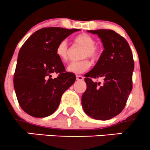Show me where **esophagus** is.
<instances>
[{
	"label": "esophagus",
	"mask_w": 150,
	"mask_h": 150,
	"mask_svg": "<svg viewBox=\"0 0 150 150\" xmlns=\"http://www.w3.org/2000/svg\"><path fill=\"white\" fill-rule=\"evenodd\" d=\"M76 80L78 81H82V80H84V78L82 75H76Z\"/></svg>",
	"instance_id": "obj_1"
}]
</instances>
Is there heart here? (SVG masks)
Listing matches in <instances>:
<instances>
[{
    "mask_svg": "<svg viewBox=\"0 0 150 150\" xmlns=\"http://www.w3.org/2000/svg\"><path fill=\"white\" fill-rule=\"evenodd\" d=\"M73 41L75 45L83 47L84 49L82 51L81 58L85 59L71 62L67 67V71L72 73L80 74L88 70L91 66V61L86 57H90L93 61L97 60L100 57V48L95 45L96 41L94 38L86 33H82L75 36ZM55 53L62 62H66L68 59L69 46L65 40L61 41L58 44Z\"/></svg>",
    "mask_w": 150,
    "mask_h": 150,
    "instance_id": "obj_1",
    "label": "heart"
}]
</instances>
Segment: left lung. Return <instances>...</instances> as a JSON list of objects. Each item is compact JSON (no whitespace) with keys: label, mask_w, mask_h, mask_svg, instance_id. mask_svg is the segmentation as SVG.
<instances>
[{"label":"left lung","mask_w":150,"mask_h":150,"mask_svg":"<svg viewBox=\"0 0 150 150\" xmlns=\"http://www.w3.org/2000/svg\"><path fill=\"white\" fill-rule=\"evenodd\" d=\"M88 31L98 34L104 50L95 67L85 75L87 89L82 96V105L91 117L108 120L122 111L132 90L133 55L127 40L113 30ZM97 78L104 83L96 82L93 79Z\"/></svg>","instance_id":"obj_1"}]
</instances>
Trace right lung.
Listing matches in <instances>:
<instances>
[{
    "mask_svg": "<svg viewBox=\"0 0 150 150\" xmlns=\"http://www.w3.org/2000/svg\"><path fill=\"white\" fill-rule=\"evenodd\" d=\"M80 29L43 28L34 32L21 47L13 76L18 103L36 118L52 114L65 91L75 83V75L67 72L55 53L61 41ZM57 74L56 78H51Z\"/></svg>",
    "mask_w": 150,
    "mask_h": 150,
    "instance_id": "right-lung-1",
    "label": "right lung"
}]
</instances>
